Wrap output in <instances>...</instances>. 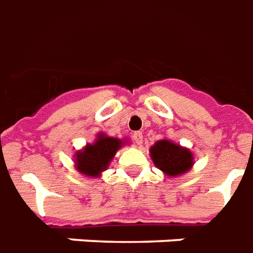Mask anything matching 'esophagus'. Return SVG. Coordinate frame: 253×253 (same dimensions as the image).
I'll return each mask as SVG.
<instances>
[{"mask_svg": "<svg viewBox=\"0 0 253 253\" xmlns=\"http://www.w3.org/2000/svg\"><path fill=\"white\" fill-rule=\"evenodd\" d=\"M132 139H133V141H135L136 144H139V146L143 143V135H141L140 132H135V133L132 135Z\"/></svg>", "mask_w": 253, "mask_h": 253, "instance_id": "34e87169", "label": "esophagus"}]
</instances>
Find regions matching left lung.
<instances>
[{
    "label": "left lung",
    "mask_w": 253,
    "mask_h": 253,
    "mask_svg": "<svg viewBox=\"0 0 253 253\" xmlns=\"http://www.w3.org/2000/svg\"><path fill=\"white\" fill-rule=\"evenodd\" d=\"M151 158L157 168L168 175H180L192 168L193 157L189 150L169 140H159L151 147Z\"/></svg>",
    "instance_id": "left-lung-1"
}]
</instances>
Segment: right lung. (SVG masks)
Returning a JSON list of instances; mask_svg holds the SVG:
<instances>
[{
	"instance_id": "1",
	"label": "right lung",
	"mask_w": 253,
	"mask_h": 253,
	"mask_svg": "<svg viewBox=\"0 0 253 253\" xmlns=\"http://www.w3.org/2000/svg\"><path fill=\"white\" fill-rule=\"evenodd\" d=\"M121 144L123 141L118 139L99 135L94 144H88L83 152H78L76 166L79 171L91 177L99 175V173L109 166Z\"/></svg>"
}]
</instances>
